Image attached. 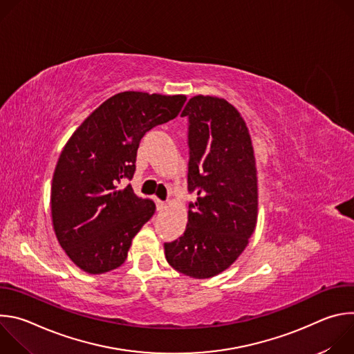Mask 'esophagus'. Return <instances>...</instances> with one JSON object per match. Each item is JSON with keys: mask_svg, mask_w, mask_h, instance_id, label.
Returning a JSON list of instances; mask_svg holds the SVG:
<instances>
[{"mask_svg": "<svg viewBox=\"0 0 354 354\" xmlns=\"http://www.w3.org/2000/svg\"><path fill=\"white\" fill-rule=\"evenodd\" d=\"M156 205H157V210H158V212H162V210L167 207L165 201H162V200H160V198L156 200Z\"/></svg>", "mask_w": 354, "mask_h": 354, "instance_id": "esophagus-1", "label": "esophagus"}]
</instances>
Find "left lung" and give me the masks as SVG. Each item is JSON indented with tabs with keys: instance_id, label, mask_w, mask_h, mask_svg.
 <instances>
[{
	"instance_id": "obj_1",
	"label": "left lung",
	"mask_w": 354,
	"mask_h": 354,
	"mask_svg": "<svg viewBox=\"0 0 354 354\" xmlns=\"http://www.w3.org/2000/svg\"><path fill=\"white\" fill-rule=\"evenodd\" d=\"M189 120V205L182 236L167 242L165 257L178 272L209 279L230 268L248 245L258 220L254 147L239 112L225 99L197 95L182 115Z\"/></svg>"
}]
</instances>
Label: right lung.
Returning <instances> with one entry per match:
<instances>
[{"label":"right lung","instance_id":"1","mask_svg":"<svg viewBox=\"0 0 354 354\" xmlns=\"http://www.w3.org/2000/svg\"><path fill=\"white\" fill-rule=\"evenodd\" d=\"M185 95L126 91L96 108L63 148L52 182V218L68 258L84 272L124 263L134 235L153 217V200L131 185L137 148L147 131L175 119Z\"/></svg>","mask_w":354,"mask_h":354}]
</instances>
